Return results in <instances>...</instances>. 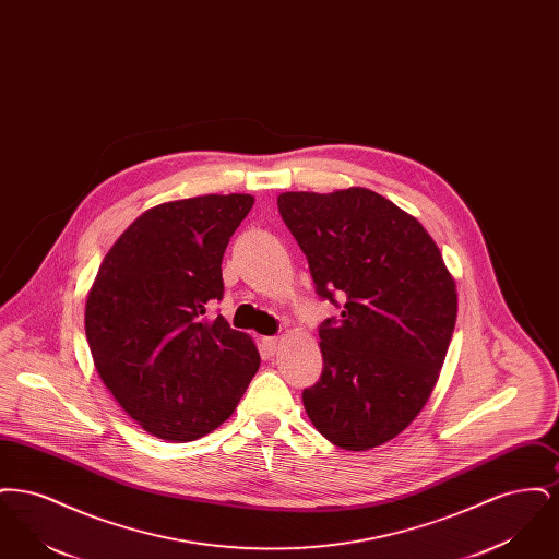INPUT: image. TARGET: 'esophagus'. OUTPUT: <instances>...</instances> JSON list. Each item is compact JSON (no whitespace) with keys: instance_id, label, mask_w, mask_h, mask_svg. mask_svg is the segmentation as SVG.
<instances>
[{"instance_id":"esophagus-1","label":"esophagus","mask_w":559,"mask_h":559,"mask_svg":"<svg viewBox=\"0 0 559 559\" xmlns=\"http://www.w3.org/2000/svg\"><path fill=\"white\" fill-rule=\"evenodd\" d=\"M276 347H278V337H264V340H262V352H264L266 356H274Z\"/></svg>"}]
</instances>
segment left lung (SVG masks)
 <instances>
[{
  "label": "left lung",
  "instance_id": "1",
  "mask_svg": "<svg viewBox=\"0 0 559 559\" xmlns=\"http://www.w3.org/2000/svg\"><path fill=\"white\" fill-rule=\"evenodd\" d=\"M278 212L317 293L342 317L319 326L322 374L301 400L340 449L369 451L421 413L444 365L456 287L426 228L369 188L283 192Z\"/></svg>",
  "mask_w": 559,
  "mask_h": 559
}]
</instances>
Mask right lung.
Masks as SVG:
<instances>
[{
    "label": "right lung",
    "mask_w": 559,
    "mask_h": 559,
    "mask_svg": "<svg viewBox=\"0 0 559 559\" xmlns=\"http://www.w3.org/2000/svg\"><path fill=\"white\" fill-rule=\"evenodd\" d=\"M251 194H205L142 213L110 247L85 304L96 371L148 433L192 442L222 426L260 369L224 317L222 258Z\"/></svg>",
    "instance_id": "1"
}]
</instances>
